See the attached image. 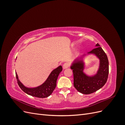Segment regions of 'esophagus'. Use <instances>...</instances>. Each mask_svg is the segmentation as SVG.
I'll list each match as a JSON object with an SVG mask.
<instances>
[{"mask_svg":"<svg viewBox=\"0 0 125 125\" xmlns=\"http://www.w3.org/2000/svg\"><path fill=\"white\" fill-rule=\"evenodd\" d=\"M69 66H70V64L69 62H66L63 65V66H62L63 69H66V68H68L69 67Z\"/></svg>","mask_w":125,"mask_h":125,"instance_id":"1","label":"esophagus"}]
</instances>
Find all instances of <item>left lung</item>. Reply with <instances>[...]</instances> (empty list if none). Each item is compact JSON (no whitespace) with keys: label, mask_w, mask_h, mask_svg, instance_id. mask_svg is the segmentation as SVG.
<instances>
[{"label":"left lung","mask_w":125,"mask_h":125,"mask_svg":"<svg viewBox=\"0 0 125 125\" xmlns=\"http://www.w3.org/2000/svg\"><path fill=\"white\" fill-rule=\"evenodd\" d=\"M96 46L89 52L95 54L100 60V68L96 75L88 77L83 73V63L81 60H77L71 66L73 73L74 88L84 94H89L99 90L105 85L108 79L109 63L107 56L99 44L97 43Z\"/></svg>","instance_id":"left-lung-1"}]
</instances>
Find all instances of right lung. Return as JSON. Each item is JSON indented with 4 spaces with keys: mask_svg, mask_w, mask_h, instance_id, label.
I'll return each instance as SVG.
<instances>
[{
    "mask_svg": "<svg viewBox=\"0 0 125 125\" xmlns=\"http://www.w3.org/2000/svg\"><path fill=\"white\" fill-rule=\"evenodd\" d=\"M62 70L61 66H59L52 71L43 84L34 88H28L22 84L18 79L16 73L18 84L21 90L30 95L39 98H45L50 96L53 92L56 86V81L58 75Z\"/></svg>",
    "mask_w": 125,
    "mask_h": 125,
    "instance_id": "right-lung-1",
    "label": "right lung"
}]
</instances>
